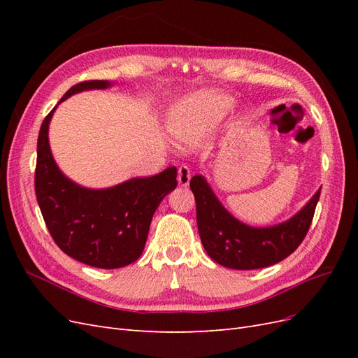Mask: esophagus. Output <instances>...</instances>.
<instances>
[{
    "label": "esophagus",
    "instance_id": "esophagus-1",
    "mask_svg": "<svg viewBox=\"0 0 358 358\" xmlns=\"http://www.w3.org/2000/svg\"><path fill=\"white\" fill-rule=\"evenodd\" d=\"M189 179H191V170H189V167L185 166V164L179 166V169H178V182L180 183L182 187H187L188 183H189Z\"/></svg>",
    "mask_w": 358,
    "mask_h": 358
}]
</instances>
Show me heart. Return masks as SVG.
<instances>
[{
  "label": "heart",
  "instance_id": "b5f03b06",
  "mask_svg": "<svg viewBox=\"0 0 358 358\" xmlns=\"http://www.w3.org/2000/svg\"><path fill=\"white\" fill-rule=\"evenodd\" d=\"M227 107H229V101L204 99V96L183 101L171 116L173 134L187 145L197 143L209 131L215 119L225 112Z\"/></svg>",
  "mask_w": 358,
  "mask_h": 358
}]
</instances>
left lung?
I'll use <instances>...</instances> for the list:
<instances>
[{
    "instance_id": "obj_1",
    "label": "left lung",
    "mask_w": 358,
    "mask_h": 358,
    "mask_svg": "<svg viewBox=\"0 0 358 358\" xmlns=\"http://www.w3.org/2000/svg\"><path fill=\"white\" fill-rule=\"evenodd\" d=\"M189 188L196 197L197 227L206 252L213 262L236 270L268 267L294 252L309 231L321 192L318 189L287 222L254 229L227 212L201 176H192Z\"/></svg>"
}]
</instances>
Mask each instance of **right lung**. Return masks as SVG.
I'll return each instance as SVG.
<instances>
[{"instance_id": "add662e5", "label": "right lung", "mask_w": 358, "mask_h": 358, "mask_svg": "<svg viewBox=\"0 0 358 358\" xmlns=\"http://www.w3.org/2000/svg\"><path fill=\"white\" fill-rule=\"evenodd\" d=\"M106 80H85L64 94L103 90ZM52 109L37 140L34 188L52 239L78 262L100 268H119L142 255L150 221L161 200L176 188V167L159 175L136 178L109 189H86L62 175L52 158L48 128Z\"/></svg>"}]
</instances>
